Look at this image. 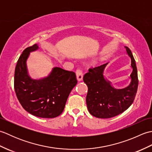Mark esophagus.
<instances>
[{
	"label": "esophagus",
	"instance_id": "obj_1",
	"mask_svg": "<svg viewBox=\"0 0 152 152\" xmlns=\"http://www.w3.org/2000/svg\"><path fill=\"white\" fill-rule=\"evenodd\" d=\"M76 78L78 81H82L83 80V72L82 70L81 69H78L76 70Z\"/></svg>",
	"mask_w": 152,
	"mask_h": 152
}]
</instances>
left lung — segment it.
I'll use <instances>...</instances> for the list:
<instances>
[{
	"label": "left lung",
	"instance_id": "left-lung-1",
	"mask_svg": "<svg viewBox=\"0 0 152 152\" xmlns=\"http://www.w3.org/2000/svg\"><path fill=\"white\" fill-rule=\"evenodd\" d=\"M131 59L133 72L131 83L127 88L118 89L113 88L103 76L106 63L90 68L83 76V82L88 87L86 102L90 114L99 118H110L121 114L133 102L138 89V79L136 63L131 51L125 47Z\"/></svg>",
	"mask_w": 152,
	"mask_h": 152
}]
</instances>
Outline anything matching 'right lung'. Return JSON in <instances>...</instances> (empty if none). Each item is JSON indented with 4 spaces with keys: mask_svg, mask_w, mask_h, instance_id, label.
I'll list each match as a JSON object with an SVG mask.
<instances>
[{
    "mask_svg": "<svg viewBox=\"0 0 152 152\" xmlns=\"http://www.w3.org/2000/svg\"><path fill=\"white\" fill-rule=\"evenodd\" d=\"M35 44L23 51L16 64L14 89L22 107L31 114L43 118L57 117L64 110L70 91L76 85V74L56 67L43 80H32L27 74L26 60Z\"/></svg>",
    "mask_w": 152,
    "mask_h": 152,
    "instance_id": "1",
    "label": "right lung"
}]
</instances>
